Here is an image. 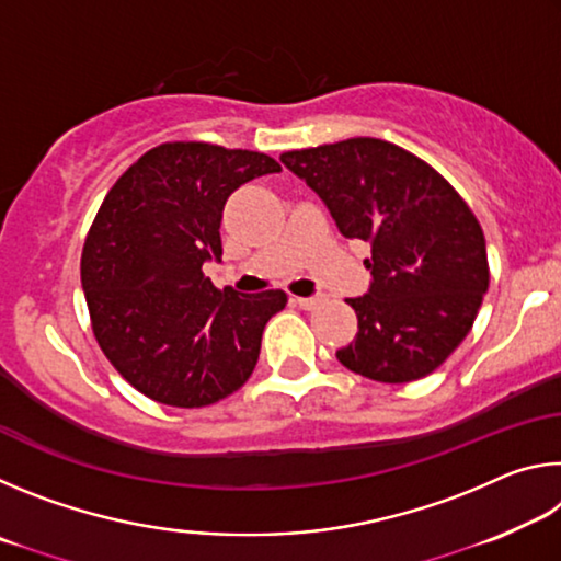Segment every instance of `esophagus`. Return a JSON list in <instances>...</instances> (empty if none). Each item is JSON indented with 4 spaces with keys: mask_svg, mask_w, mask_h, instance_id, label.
<instances>
[{
    "mask_svg": "<svg viewBox=\"0 0 561 561\" xmlns=\"http://www.w3.org/2000/svg\"><path fill=\"white\" fill-rule=\"evenodd\" d=\"M291 301L297 304V307H301V309H307V311H309V309H314L321 299H319V297H294Z\"/></svg>",
    "mask_w": 561,
    "mask_h": 561,
    "instance_id": "obj_1",
    "label": "esophagus"
}]
</instances>
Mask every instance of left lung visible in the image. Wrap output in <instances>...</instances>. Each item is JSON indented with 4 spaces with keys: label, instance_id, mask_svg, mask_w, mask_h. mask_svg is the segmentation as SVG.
<instances>
[{
    "label": "left lung",
    "instance_id": "1",
    "mask_svg": "<svg viewBox=\"0 0 561 561\" xmlns=\"http://www.w3.org/2000/svg\"><path fill=\"white\" fill-rule=\"evenodd\" d=\"M344 237L371 242V289L346 299L358 334L336 358L381 383L433 374L470 334L490 287L485 234L448 180L381 138L287 150Z\"/></svg>",
    "mask_w": 561,
    "mask_h": 561
}]
</instances>
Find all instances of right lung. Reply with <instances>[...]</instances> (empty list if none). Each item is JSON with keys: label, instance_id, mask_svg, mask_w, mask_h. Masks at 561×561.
Returning a JSON list of instances; mask_svg holds the SVG:
<instances>
[{"label": "right lung", "instance_id": "obj_1", "mask_svg": "<svg viewBox=\"0 0 561 561\" xmlns=\"http://www.w3.org/2000/svg\"><path fill=\"white\" fill-rule=\"evenodd\" d=\"M279 170L257 150L175 140L140 156L103 197L83 242L81 284L93 336L136 391L203 408L252 376L262 331L287 294L220 291L203 264L222 257L227 197Z\"/></svg>", "mask_w": 561, "mask_h": 561}]
</instances>
